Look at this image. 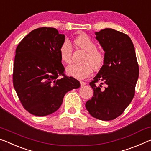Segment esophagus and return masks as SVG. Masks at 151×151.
I'll return each instance as SVG.
<instances>
[{
    "mask_svg": "<svg viewBox=\"0 0 151 151\" xmlns=\"http://www.w3.org/2000/svg\"><path fill=\"white\" fill-rule=\"evenodd\" d=\"M80 84H81V86H85L86 85V83H85V82L83 81H80Z\"/></svg>",
    "mask_w": 151,
    "mask_h": 151,
    "instance_id": "esophagus-1",
    "label": "esophagus"
}]
</instances>
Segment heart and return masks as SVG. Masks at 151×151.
<instances>
[{"instance_id":"1","label":"heart","mask_w":151,"mask_h":151,"mask_svg":"<svg viewBox=\"0 0 151 151\" xmlns=\"http://www.w3.org/2000/svg\"><path fill=\"white\" fill-rule=\"evenodd\" d=\"M75 44L81 49L86 52L82 65L72 64L66 68L68 75L78 79L88 77L93 72V69L99 70L103 65L104 55L101 51L96 49V46L87 35H82L76 38ZM72 45L68 39H65L59 48L60 58L64 63H69L72 57Z\"/></svg>"}]
</instances>
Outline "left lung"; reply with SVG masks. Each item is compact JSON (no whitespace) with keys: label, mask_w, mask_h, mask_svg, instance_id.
Wrapping results in <instances>:
<instances>
[{"label":"left lung","mask_w":151,"mask_h":151,"mask_svg":"<svg viewBox=\"0 0 151 151\" xmlns=\"http://www.w3.org/2000/svg\"><path fill=\"white\" fill-rule=\"evenodd\" d=\"M103 47L104 65L89 85L94 91L86 109L94 118L111 121L119 116L134 96L139 67L131 39L112 29L96 32ZM101 81L100 85L96 83Z\"/></svg>","instance_id":"left-lung-1"}]
</instances>
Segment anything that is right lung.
<instances>
[{"label": "right lung", "instance_id": "1", "mask_svg": "<svg viewBox=\"0 0 151 151\" xmlns=\"http://www.w3.org/2000/svg\"><path fill=\"white\" fill-rule=\"evenodd\" d=\"M65 38L55 28L41 27L32 30L17 46L14 88L22 106L33 115L57 111L65 94L80 87V82L64 73L59 48Z\"/></svg>", "mask_w": 151, "mask_h": 151}]
</instances>
